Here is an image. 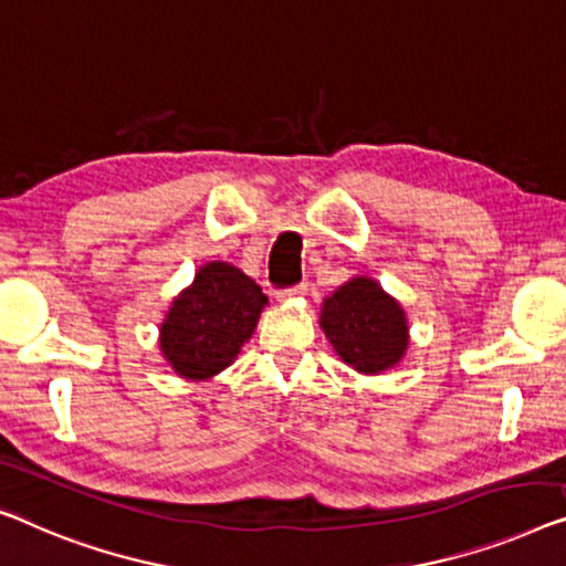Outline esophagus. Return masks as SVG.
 <instances>
[{
    "label": "esophagus",
    "instance_id": "1",
    "mask_svg": "<svg viewBox=\"0 0 566 566\" xmlns=\"http://www.w3.org/2000/svg\"><path fill=\"white\" fill-rule=\"evenodd\" d=\"M305 294H307V284L302 282V284L290 286V290H284L282 297H305Z\"/></svg>",
    "mask_w": 566,
    "mask_h": 566
}]
</instances>
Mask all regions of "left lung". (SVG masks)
Returning a JSON list of instances; mask_svg holds the SVG:
<instances>
[{
  "label": "left lung",
  "instance_id": "8db88e82",
  "mask_svg": "<svg viewBox=\"0 0 566 566\" xmlns=\"http://www.w3.org/2000/svg\"><path fill=\"white\" fill-rule=\"evenodd\" d=\"M319 327L343 364L376 376L394 368L409 345L403 307L368 276H353L323 302Z\"/></svg>",
  "mask_w": 566,
  "mask_h": 566
}]
</instances>
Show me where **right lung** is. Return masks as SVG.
<instances>
[{
    "label": "right lung",
    "mask_w": 566,
    "mask_h": 566,
    "mask_svg": "<svg viewBox=\"0 0 566 566\" xmlns=\"http://www.w3.org/2000/svg\"><path fill=\"white\" fill-rule=\"evenodd\" d=\"M266 302L261 286L241 269L210 261L172 300L159 327V350L177 376L208 381L233 364Z\"/></svg>",
    "instance_id": "1"
}]
</instances>
